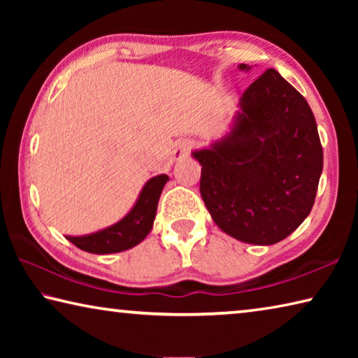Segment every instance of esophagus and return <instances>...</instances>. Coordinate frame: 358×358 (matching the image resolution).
I'll list each match as a JSON object with an SVG mask.
<instances>
[{
    "mask_svg": "<svg viewBox=\"0 0 358 358\" xmlns=\"http://www.w3.org/2000/svg\"><path fill=\"white\" fill-rule=\"evenodd\" d=\"M192 145H194V142L191 141V138H181V141L175 143V148H173L175 159H181V157H185L187 153H189Z\"/></svg>",
    "mask_w": 358,
    "mask_h": 358,
    "instance_id": "1",
    "label": "esophagus"
}]
</instances>
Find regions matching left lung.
<instances>
[{
  "instance_id": "1",
  "label": "left lung",
  "mask_w": 358,
  "mask_h": 358,
  "mask_svg": "<svg viewBox=\"0 0 358 358\" xmlns=\"http://www.w3.org/2000/svg\"><path fill=\"white\" fill-rule=\"evenodd\" d=\"M192 157L217 227L251 245H275L306 220L324 167L313 110L275 69L248 87L230 132Z\"/></svg>"
}]
</instances>
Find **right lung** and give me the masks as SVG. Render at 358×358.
<instances>
[{"mask_svg":"<svg viewBox=\"0 0 358 358\" xmlns=\"http://www.w3.org/2000/svg\"><path fill=\"white\" fill-rule=\"evenodd\" d=\"M167 181L169 177L164 173L150 178L138 194L134 207L123 220L115 222L113 226L98 230L94 234L80 235V237L66 235V238L72 245L80 248L82 251L92 254H112L134 248L147 237L153 227L157 202H159L161 192Z\"/></svg>","mask_w":358,"mask_h":358,"instance_id":"add662e5","label":"right lung"}]
</instances>
